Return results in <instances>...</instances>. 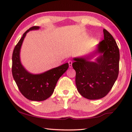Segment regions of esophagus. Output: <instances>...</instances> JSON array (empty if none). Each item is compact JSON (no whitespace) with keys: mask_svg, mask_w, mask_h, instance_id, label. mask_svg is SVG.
<instances>
[{"mask_svg":"<svg viewBox=\"0 0 132 132\" xmlns=\"http://www.w3.org/2000/svg\"><path fill=\"white\" fill-rule=\"evenodd\" d=\"M68 63H69V68H72V61L69 60L68 61Z\"/></svg>","mask_w":132,"mask_h":132,"instance_id":"obj_1","label":"esophagus"}]
</instances>
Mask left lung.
<instances>
[{
  "instance_id": "left-lung-1",
  "label": "left lung",
  "mask_w": 132,
  "mask_h": 132,
  "mask_svg": "<svg viewBox=\"0 0 132 132\" xmlns=\"http://www.w3.org/2000/svg\"><path fill=\"white\" fill-rule=\"evenodd\" d=\"M104 40L95 50L83 56L73 58L76 71L75 83L78 92L88 100H98L109 93L117 80L120 53L113 36L103 29ZM98 55L94 62L90 60Z\"/></svg>"
}]
</instances>
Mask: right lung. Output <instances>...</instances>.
<instances>
[{
	"instance_id": "obj_1",
	"label": "right lung",
	"mask_w": 132,
	"mask_h": 132,
	"mask_svg": "<svg viewBox=\"0 0 132 132\" xmlns=\"http://www.w3.org/2000/svg\"><path fill=\"white\" fill-rule=\"evenodd\" d=\"M40 28V27L34 26L28 29L15 46L12 54V72L16 84L25 98L35 101H44L50 97L53 93L59 79L69 68L68 63H66L41 73L34 74L22 65L20 52L23 40L29 31Z\"/></svg>"
}]
</instances>
